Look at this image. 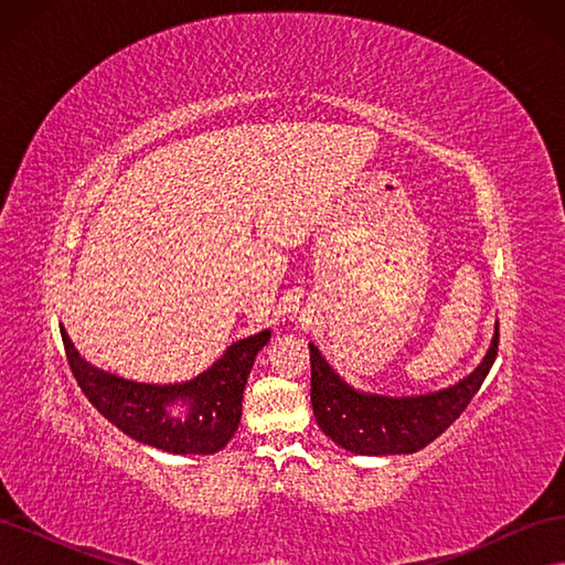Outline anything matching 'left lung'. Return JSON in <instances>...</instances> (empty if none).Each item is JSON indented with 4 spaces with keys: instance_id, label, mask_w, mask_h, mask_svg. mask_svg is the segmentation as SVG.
Returning a JSON list of instances; mask_svg holds the SVG:
<instances>
[{
    "instance_id": "8db88e82",
    "label": "left lung",
    "mask_w": 565,
    "mask_h": 565,
    "mask_svg": "<svg viewBox=\"0 0 565 565\" xmlns=\"http://www.w3.org/2000/svg\"><path fill=\"white\" fill-rule=\"evenodd\" d=\"M498 344L500 330L494 328L483 363L469 377L443 391L407 398L355 391L328 365L320 351L309 344L311 405L316 422L324 436L355 455L417 452L465 413L498 358Z\"/></svg>"
}]
</instances>
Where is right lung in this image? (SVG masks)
I'll return each instance as SVG.
<instances>
[{"label": "right lung", "instance_id": "right-lung-1", "mask_svg": "<svg viewBox=\"0 0 565 565\" xmlns=\"http://www.w3.org/2000/svg\"><path fill=\"white\" fill-rule=\"evenodd\" d=\"M67 363L89 403L119 431L174 455L226 448L243 415V391L270 330L235 341L218 361L183 384H141L89 365L61 328Z\"/></svg>", "mask_w": 565, "mask_h": 565}]
</instances>
